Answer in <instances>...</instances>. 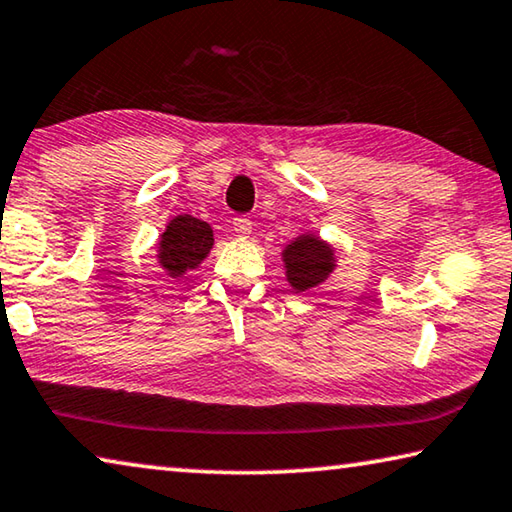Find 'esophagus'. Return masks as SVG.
<instances>
[{"instance_id":"1","label":"esophagus","mask_w":512,"mask_h":512,"mask_svg":"<svg viewBox=\"0 0 512 512\" xmlns=\"http://www.w3.org/2000/svg\"><path fill=\"white\" fill-rule=\"evenodd\" d=\"M234 232H237L239 239H248L250 232H253V223L248 218H234Z\"/></svg>"}]
</instances>
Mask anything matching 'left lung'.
I'll list each match as a JSON object with an SVG mask.
<instances>
[{"instance_id":"left-lung-1","label":"left lung","mask_w":512,"mask_h":512,"mask_svg":"<svg viewBox=\"0 0 512 512\" xmlns=\"http://www.w3.org/2000/svg\"><path fill=\"white\" fill-rule=\"evenodd\" d=\"M282 271L291 291L303 294L321 287L337 269V250L330 241L312 232H300L280 253Z\"/></svg>"}]
</instances>
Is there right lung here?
<instances>
[{
    "label": "right lung",
    "instance_id": "1",
    "mask_svg": "<svg viewBox=\"0 0 512 512\" xmlns=\"http://www.w3.org/2000/svg\"><path fill=\"white\" fill-rule=\"evenodd\" d=\"M214 248L212 225L191 214L170 218L157 241V262L168 278L180 280L196 271Z\"/></svg>",
    "mask_w": 512,
    "mask_h": 512
}]
</instances>
